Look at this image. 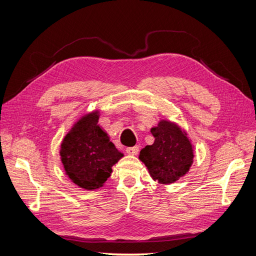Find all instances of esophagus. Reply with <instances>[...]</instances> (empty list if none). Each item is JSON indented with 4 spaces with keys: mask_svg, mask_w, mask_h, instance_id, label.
Instances as JSON below:
<instances>
[{
    "mask_svg": "<svg viewBox=\"0 0 256 256\" xmlns=\"http://www.w3.org/2000/svg\"><path fill=\"white\" fill-rule=\"evenodd\" d=\"M126 152H127L128 154H132V156H134V154H138V146L128 147V148L126 150Z\"/></svg>",
    "mask_w": 256,
    "mask_h": 256,
    "instance_id": "esophagus-1",
    "label": "esophagus"
}]
</instances>
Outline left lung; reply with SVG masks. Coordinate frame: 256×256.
<instances>
[{"instance_id":"1","label":"left lung","mask_w":256,"mask_h":256,"mask_svg":"<svg viewBox=\"0 0 256 256\" xmlns=\"http://www.w3.org/2000/svg\"><path fill=\"white\" fill-rule=\"evenodd\" d=\"M150 132L154 142L145 146L138 158L148 168L154 180L173 184L189 172L194 158L193 146L187 134L170 120H160Z\"/></svg>"}]
</instances>
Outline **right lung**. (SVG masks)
Listing matches in <instances>:
<instances>
[{"instance_id":"1","label":"right lung","mask_w":256,"mask_h":256,"mask_svg":"<svg viewBox=\"0 0 256 256\" xmlns=\"http://www.w3.org/2000/svg\"><path fill=\"white\" fill-rule=\"evenodd\" d=\"M98 120V111L82 116L60 144V154L66 175L85 190L102 187L111 176L112 166L124 156L97 125Z\"/></svg>"}]
</instances>
